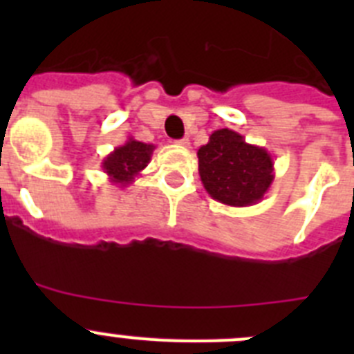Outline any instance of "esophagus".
<instances>
[{
	"label": "esophagus",
	"mask_w": 354,
	"mask_h": 354,
	"mask_svg": "<svg viewBox=\"0 0 354 354\" xmlns=\"http://www.w3.org/2000/svg\"><path fill=\"white\" fill-rule=\"evenodd\" d=\"M177 143H179V145H183V147H189V140H187V138L179 140V142H177Z\"/></svg>",
	"instance_id": "1"
}]
</instances>
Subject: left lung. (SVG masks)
Here are the masks:
<instances>
[{
	"label": "left lung",
	"instance_id": "left-lung-1",
	"mask_svg": "<svg viewBox=\"0 0 354 354\" xmlns=\"http://www.w3.org/2000/svg\"><path fill=\"white\" fill-rule=\"evenodd\" d=\"M196 156L205 192L230 207H248L261 202L274 180L270 152L252 145L228 127L214 131Z\"/></svg>",
	"mask_w": 354,
	"mask_h": 354
}]
</instances>
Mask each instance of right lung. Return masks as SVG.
<instances>
[{
  "label": "right lung",
  "instance_id": "obj_1",
  "mask_svg": "<svg viewBox=\"0 0 354 354\" xmlns=\"http://www.w3.org/2000/svg\"><path fill=\"white\" fill-rule=\"evenodd\" d=\"M154 149L156 145L152 143L138 142L129 136L124 145L117 147L102 159L101 167L108 175L109 183L117 184L118 187H126L127 184L134 183V179L150 162Z\"/></svg>",
  "mask_w": 354,
  "mask_h": 354
}]
</instances>
